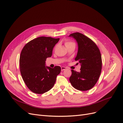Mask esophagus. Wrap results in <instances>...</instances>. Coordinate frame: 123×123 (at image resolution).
<instances>
[{
    "mask_svg": "<svg viewBox=\"0 0 123 123\" xmlns=\"http://www.w3.org/2000/svg\"><path fill=\"white\" fill-rule=\"evenodd\" d=\"M66 69H67V68L65 67H61V70H62V71H65Z\"/></svg>",
    "mask_w": 123,
    "mask_h": 123,
    "instance_id": "obj_1",
    "label": "esophagus"
}]
</instances>
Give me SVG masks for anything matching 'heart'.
Returning <instances> with one entry per match:
<instances>
[{"label":"heart","instance_id":"1","mask_svg":"<svg viewBox=\"0 0 123 123\" xmlns=\"http://www.w3.org/2000/svg\"><path fill=\"white\" fill-rule=\"evenodd\" d=\"M72 43H73L71 42H70V41H66L65 42V45L66 46H67L68 45H70V44H72Z\"/></svg>","mask_w":123,"mask_h":123}]
</instances>
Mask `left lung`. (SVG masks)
<instances>
[{
	"mask_svg": "<svg viewBox=\"0 0 123 123\" xmlns=\"http://www.w3.org/2000/svg\"><path fill=\"white\" fill-rule=\"evenodd\" d=\"M69 37L74 38L78 43V50L75 60L81 65L80 72L71 70L70 82L77 90H88L96 84L100 75L102 68L100 52L94 42L81 33H73Z\"/></svg>",
	"mask_w": 123,
	"mask_h": 123,
	"instance_id": "left-lung-1",
	"label": "left lung"
}]
</instances>
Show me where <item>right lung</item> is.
I'll return each instance as SVG.
<instances>
[{
  "mask_svg": "<svg viewBox=\"0 0 123 123\" xmlns=\"http://www.w3.org/2000/svg\"><path fill=\"white\" fill-rule=\"evenodd\" d=\"M60 38L40 37L25 45L19 57L20 72L27 87L36 94L50 90L55 85L61 68L45 66L46 58L52 55L54 46Z\"/></svg>",
  "mask_w": 123,
  "mask_h": 123,
  "instance_id": "right-lung-1",
  "label": "right lung"
}]
</instances>
